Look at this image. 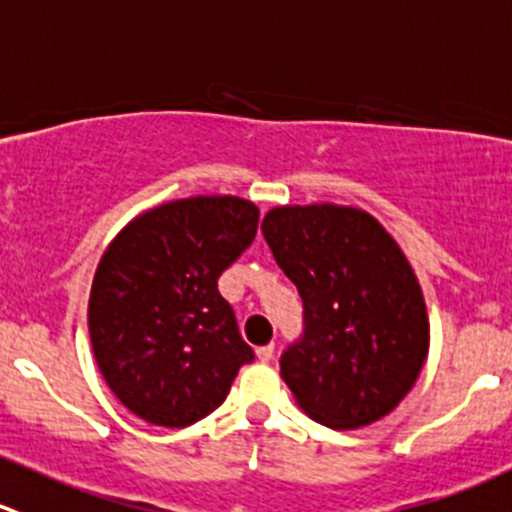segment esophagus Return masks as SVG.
Listing matches in <instances>:
<instances>
[{
  "mask_svg": "<svg viewBox=\"0 0 512 512\" xmlns=\"http://www.w3.org/2000/svg\"><path fill=\"white\" fill-rule=\"evenodd\" d=\"M257 357H260L262 362H270L272 357H275V345H262V347H257Z\"/></svg>",
  "mask_w": 512,
  "mask_h": 512,
  "instance_id": "34e87169",
  "label": "esophagus"
}]
</instances>
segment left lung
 <instances>
[{"label":"left lung","instance_id":"left-lung-1","mask_svg":"<svg viewBox=\"0 0 512 512\" xmlns=\"http://www.w3.org/2000/svg\"><path fill=\"white\" fill-rule=\"evenodd\" d=\"M262 235L302 297V335L280 357L282 380L317 423L352 430L385 418L428 355L423 292L398 242L367 212L275 207Z\"/></svg>","mask_w":512,"mask_h":512}]
</instances>
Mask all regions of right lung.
Here are the masks:
<instances>
[{
	"instance_id": "obj_1",
	"label": "right lung",
	"mask_w": 512,
	"mask_h": 512,
	"mask_svg": "<svg viewBox=\"0 0 512 512\" xmlns=\"http://www.w3.org/2000/svg\"><path fill=\"white\" fill-rule=\"evenodd\" d=\"M257 220L240 197H187L135 217L102 255L89 337L109 390L137 418L187 428L255 360L217 280L252 245Z\"/></svg>"
}]
</instances>
